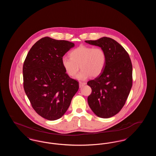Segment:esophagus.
Instances as JSON below:
<instances>
[{
  "label": "esophagus",
  "instance_id": "1",
  "mask_svg": "<svg viewBox=\"0 0 156 156\" xmlns=\"http://www.w3.org/2000/svg\"><path fill=\"white\" fill-rule=\"evenodd\" d=\"M85 84H86V83H85V82H79V86H80V88H81L82 87L84 86Z\"/></svg>",
  "mask_w": 156,
  "mask_h": 156
}]
</instances>
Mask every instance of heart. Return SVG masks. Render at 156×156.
<instances>
[{"instance_id":"obj_1","label":"heart","mask_w":156,"mask_h":156,"mask_svg":"<svg viewBox=\"0 0 156 156\" xmlns=\"http://www.w3.org/2000/svg\"><path fill=\"white\" fill-rule=\"evenodd\" d=\"M70 58L63 57L61 64L67 74L74 77L80 69L81 71L77 75L79 80H85L90 76L97 77L104 71L106 63V54L100 47H95L82 45L73 50Z\"/></svg>"}]
</instances>
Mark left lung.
Wrapping results in <instances>:
<instances>
[{
	"mask_svg": "<svg viewBox=\"0 0 156 156\" xmlns=\"http://www.w3.org/2000/svg\"><path fill=\"white\" fill-rule=\"evenodd\" d=\"M85 41L101 47L106 54L102 74L87 83L92 89L88 102L97 116L109 118L122 109L129 95L132 87V62L125 48L111 38Z\"/></svg>",
	"mask_w": 156,
	"mask_h": 156,
	"instance_id": "1",
	"label": "left lung"
}]
</instances>
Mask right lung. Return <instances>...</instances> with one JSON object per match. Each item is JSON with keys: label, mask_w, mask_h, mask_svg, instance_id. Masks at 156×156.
I'll return each mask as SVG.
<instances>
[{"label": "right lung", "mask_w": 156, "mask_h": 156, "mask_svg": "<svg viewBox=\"0 0 156 156\" xmlns=\"http://www.w3.org/2000/svg\"><path fill=\"white\" fill-rule=\"evenodd\" d=\"M74 43L50 37L41 38L32 46L23 67V87L33 108L44 119L55 120L68 109L79 89L71 78L61 58Z\"/></svg>", "instance_id": "obj_1"}]
</instances>
